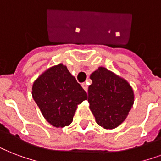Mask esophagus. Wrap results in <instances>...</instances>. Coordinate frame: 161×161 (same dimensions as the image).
I'll list each match as a JSON object with an SVG mask.
<instances>
[{
  "instance_id": "34e87169",
  "label": "esophagus",
  "mask_w": 161,
  "mask_h": 161,
  "mask_svg": "<svg viewBox=\"0 0 161 161\" xmlns=\"http://www.w3.org/2000/svg\"><path fill=\"white\" fill-rule=\"evenodd\" d=\"M82 87H83V88L86 91V92L88 91V85H87V83H82Z\"/></svg>"
}]
</instances>
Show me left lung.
I'll list each match as a JSON object with an SVG mask.
<instances>
[{"label": "left lung", "instance_id": "left-lung-1", "mask_svg": "<svg viewBox=\"0 0 161 161\" xmlns=\"http://www.w3.org/2000/svg\"><path fill=\"white\" fill-rule=\"evenodd\" d=\"M89 108L98 125L113 130L127 118L134 104V91L127 81L103 67L90 75Z\"/></svg>", "mask_w": 161, "mask_h": 161}]
</instances>
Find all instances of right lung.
Here are the masks:
<instances>
[{"label":"right lung","instance_id":"add662e5","mask_svg":"<svg viewBox=\"0 0 161 161\" xmlns=\"http://www.w3.org/2000/svg\"><path fill=\"white\" fill-rule=\"evenodd\" d=\"M31 93L45 119L57 128L70 125L78 104L88 98L63 63L42 73L33 83Z\"/></svg>","mask_w":161,"mask_h":161}]
</instances>
